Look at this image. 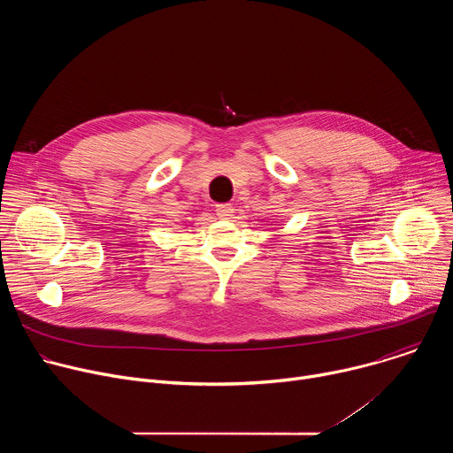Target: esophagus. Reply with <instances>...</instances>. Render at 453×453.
Listing matches in <instances>:
<instances>
[{
	"instance_id": "1",
	"label": "esophagus",
	"mask_w": 453,
	"mask_h": 453,
	"mask_svg": "<svg viewBox=\"0 0 453 453\" xmlns=\"http://www.w3.org/2000/svg\"><path fill=\"white\" fill-rule=\"evenodd\" d=\"M233 213H234V208L231 204H219L217 206V215L222 219V220H231L233 219Z\"/></svg>"
}]
</instances>
